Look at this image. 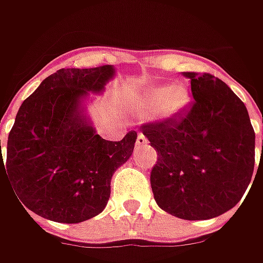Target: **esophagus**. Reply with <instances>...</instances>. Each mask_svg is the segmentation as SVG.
<instances>
[{"label":"esophagus","mask_w":263,"mask_h":263,"mask_svg":"<svg viewBox=\"0 0 263 263\" xmlns=\"http://www.w3.org/2000/svg\"><path fill=\"white\" fill-rule=\"evenodd\" d=\"M147 145V139L143 133H139L136 139V146H145Z\"/></svg>","instance_id":"obj_1"}]
</instances>
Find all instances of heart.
<instances>
[{"label": "heart", "instance_id": "obj_1", "mask_svg": "<svg viewBox=\"0 0 263 263\" xmlns=\"http://www.w3.org/2000/svg\"><path fill=\"white\" fill-rule=\"evenodd\" d=\"M192 95L189 87L177 83L171 86L149 87L137 99V108L140 111H152L158 108L157 112L162 120H174L183 116L190 106Z\"/></svg>", "mask_w": 263, "mask_h": 263}]
</instances>
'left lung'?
Listing matches in <instances>:
<instances>
[{
    "label": "left lung",
    "instance_id": "obj_1",
    "mask_svg": "<svg viewBox=\"0 0 263 263\" xmlns=\"http://www.w3.org/2000/svg\"><path fill=\"white\" fill-rule=\"evenodd\" d=\"M195 102L183 116L142 127L158 162V206L181 219H211L234 208L255 168V132L243 101L212 74L186 73Z\"/></svg>",
    "mask_w": 263,
    "mask_h": 263
}]
</instances>
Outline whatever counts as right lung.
<instances>
[{"label":"right lung","mask_w":263,"mask_h":263,"mask_svg":"<svg viewBox=\"0 0 263 263\" xmlns=\"http://www.w3.org/2000/svg\"><path fill=\"white\" fill-rule=\"evenodd\" d=\"M114 77V66L61 68L25 99L8 135L5 164L0 154V176L4 171L22 206L66 224L105 209L112 174L130 159L137 139L130 132L120 142L105 140L87 114L90 93L101 95Z\"/></svg>","instance_id":"obj_1"}]
</instances>
